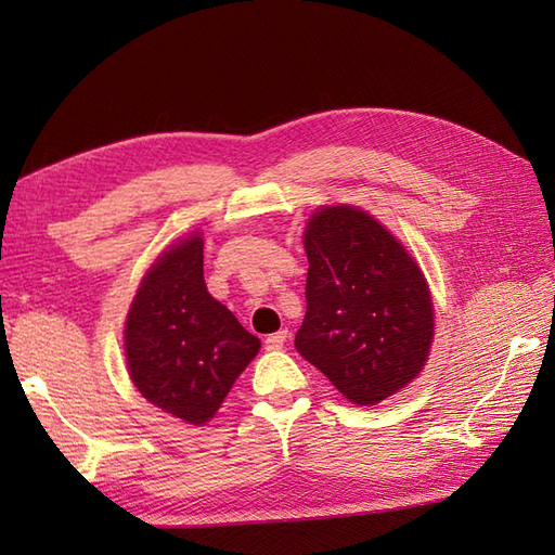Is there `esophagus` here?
<instances>
[{
    "instance_id": "obj_1",
    "label": "esophagus",
    "mask_w": 555,
    "mask_h": 555,
    "mask_svg": "<svg viewBox=\"0 0 555 555\" xmlns=\"http://www.w3.org/2000/svg\"><path fill=\"white\" fill-rule=\"evenodd\" d=\"M286 338H288V332L271 334V336L264 338V348L267 350H281V348H284V344H286Z\"/></svg>"
}]
</instances>
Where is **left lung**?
<instances>
[{"instance_id": "1", "label": "left lung", "mask_w": 555, "mask_h": 555, "mask_svg": "<svg viewBox=\"0 0 555 555\" xmlns=\"http://www.w3.org/2000/svg\"><path fill=\"white\" fill-rule=\"evenodd\" d=\"M308 284L300 356L358 405L410 384L429 356L427 281L405 247L356 207H324L305 229Z\"/></svg>"}]
</instances>
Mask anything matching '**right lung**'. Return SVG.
Instances as JSON below:
<instances>
[{"mask_svg": "<svg viewBox=\"0 0 555 555\" xmlns=\"http://www.w3.org/2000/svg\"><path fill=\"white\" fill-rule=\"evenodd\" d=\"M257 350L259 338L209 296L197 233L150 267L126 320V360L152 405L205 424Z\"/></svg>", "mask_w": 555, "mask_h": 555, "instance_id": "obj_1", "label": "right lung"}]
</instances>
